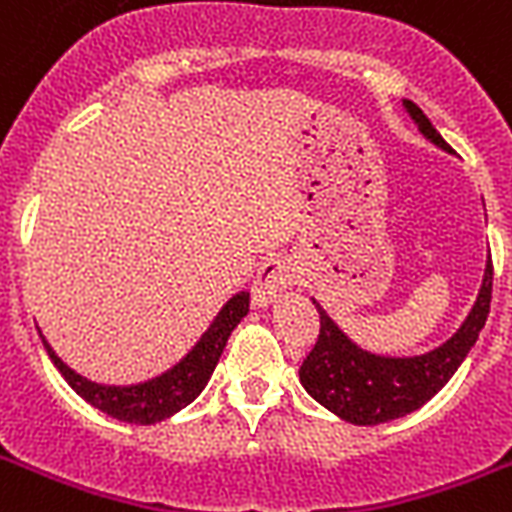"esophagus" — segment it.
Returning a JSON list of instances; mask_svg holds the SVG:
<instances>
[{
	"label": "esophagus",
	"mask_w": 512,
	"mask_h": 512,
	"mask_svg": "<svg viewBox=\"0 0 512 512\" xmlns=\"http://www.w3.org/2000/svg\"><path fill=\"white\" fill-rule=\"evenodd\" d=\"M297 281V265L289 257H271L257 268L252 281V300L255 305H268Z\"/></svg>",
	"instance_id": "34e87169"
}]
</instances>
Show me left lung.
Listing matches in <instances>:
<instances>
[{
    "mask_svg": "<svg viewBox=\"0 0 512 512\" xmlns=\"http://www.w3.org/2000/svg\"><path fill=\"white\" fill-rule=\"evenodd\" d=\"M404 106L409 108L414 122L420 124L422 135H428L436 146L452 151L417 103L404 100ZM492 281L494 263L489 257L478 300L460 332L441 348L414 358L372 356L356 348L329 321L327 313L313 303L319 311V337L300 366L303 388L321 406H327L329 412L353 425H380L412 414L444 388L449 377L457 372V366L465 361L468 350L476 345L478 332L484 329L492 305Z\"/></svg>",
    "mask_w": 512,
    "mask_h": 512,
    "instance_id": "1",
    "label": "left lung"
}]
</instances>
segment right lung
Masks as SVG:
<instances>
[{
    "label": "right lung",
    "mask_w": 512,
    "mask_h": 512,
    "mask_svg": "<svg viewBox=\"0 0 512 512\" xmlns=\"http://www.w3.org/2000/svg\"><path fill=\"white\" fill-rule=\"evenodd\" d=\"M249 311V295L241 292V295L231 297L225 308L217 313V319L212 321V327L204 332L196 348L188 353V356L180 361L177 366H172L170 372H164L162 377L156 380H148L143 385H130V388H108V385H98V382H90L79 377L74 369H68L55 350L44 342L47 348V356L52 358V364L58 366V372L66 377V382L79 393V396L92 404L100 412L111 414L116 420L122 422H135V425H154V422H162L167 417H172L175 412H180L183 406H188L193 398L199 396L207 380L212 377V369L217 366V358L223 353L225 342L231 337V332L236 329L244 316Z\"/></svg>",
    "instance_id": "obj_1"
}]
</instances>
